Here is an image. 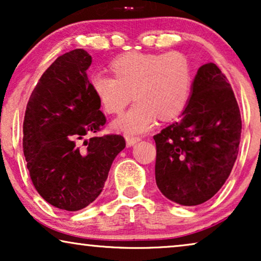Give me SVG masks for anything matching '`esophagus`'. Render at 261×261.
<instances>
[{
    "label": "esophagus",
    "mask_w": 261,
    "mask_h": 261,
    "mask_svg": "<svg viewBox=\"0 0 261 261\" xmlns=\"http://www.w3.org/2000/svg\"><path fill=\"white\" fill-rule=\"evenodd\" d=\"M139 141H140V138H137V137H127L126 138L127 146H133V145H135Z\"/></svg>",
    "instance_id": "1"
}]
</instances>
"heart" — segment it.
Masks as SVG:
<instances>
[{
  "mask_svg": "<svg viewBox=\"0 0 261 261\" xmlns=\"http://www.w3.org/2000/svg\"><path fill=\"white\" fill-rule=\"evenodd\" d=\"M114 76L95 72L90 87L106 113L120 114L130 102H137L113 122L127 135L152 129L156 119L172 120L187 108L191 97L194 73L189 59L179 52H129L112 63Z\"/></svg>",
  "mask_w": 261,
  "mask_h": 261,
  "instance_id": "b5f03b06",
  "label": "heart"
}]
</instances>
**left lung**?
<instances>
[{"label": "left lung", "instance_id": "left-lung-1", "mask_svg": "<svg viewBox=\"0 0 261 261\" xmlns=\"http://www.w3.org/2000/svg\"><path fill=\"white\" fill-rule=\"evenodd\" d=\"M240 137V109L230 84L215 64H204L179 120L153 137L156 187L177 204L206 202L229 177Z\"/></svg>", "mask_w": 261, "mask_h": 261}]
</instances>
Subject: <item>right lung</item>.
Listing matches in <instances>:
<instances>
[{
	"label": "right lung",
	"mask_w": 261,
	"mask_h": 261,
	"mask_svg": "<svg viewBox=\"0 0 261 261\" xmlns=\"http://www.w3.org/2000/svg\"><path fill=\"white\" fill-rule=\"evenodd\" d=\"M91 60L83 48L58 57L32 92L23 120V154L34 188L67 212L98 197L114 159L126 147L116 134L87 139L106 123L87 76Z\"/></svg>",
	"instance_id": "add662e5"
}]
</instances>
